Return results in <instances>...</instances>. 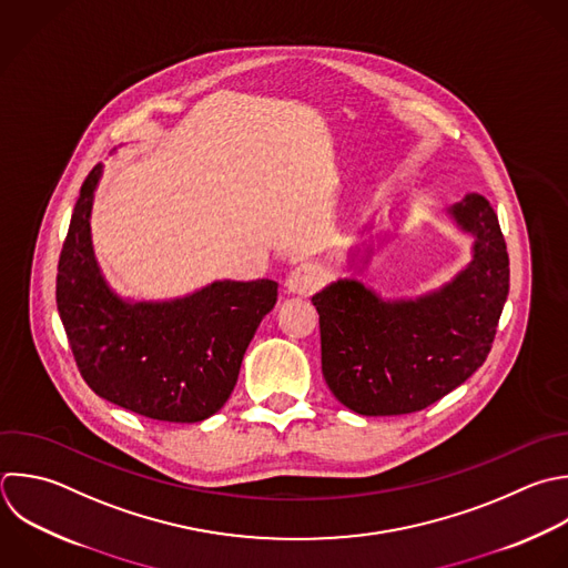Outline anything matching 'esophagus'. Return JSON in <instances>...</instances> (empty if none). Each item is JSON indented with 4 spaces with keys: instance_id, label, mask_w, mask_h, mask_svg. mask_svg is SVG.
<instances>
[{
    "instance_id": "esophagus-1",
    "label": "esophagus",
    "mask_w": 568,
    "mask_h": 568,
    "mask_svg": "<svg viewBox=\"0 0 568 568\" xmlns=\"http://www.w3.org/2000/svg\"><path fill=\"white\" fill-rule=\"evenodd\" d=\"M322 282V275L317 273V268L304 264V266H297L295 271H291V275L286 277V293L288 295H297V297H308L317 291Z\"/></svg>"
}]
</instances>
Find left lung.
Segmentation results:
<instances>
[{
  "instance_id": "obj_1",
  "label": "left lung",
  "mask_w": 568,
  "mask_h": 568,
  "mask_svg": "<svg viewBox=\"0 0 568 568\" xmlns=\"http://www.w3.org/2000/svg\"><path fill=\"white\" fill-rule=\"evenodd\" d=\"M473 237L470 262L417 297L384 300L355 277H337L313 304L320 313L322 373L331 393L359 415L415 413L464 384L486 359L508 295V253L486 197L468 193L446 206ZM402 220V213H399ZM373 222L348 251L364 268L388 242Z\"/></svg>"
}]
</instances>
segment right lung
I'll list each match as a JSON object with an SVG mask.
<instances>
[{"label": "right lung", "instance_id": "obj_1", "mask_svg": "<svg viewBox=\"0 0 568 568\" xmlns=\"http://www.w3.org/2000/svg\"><path fill=\"white\" fill-rule=\"evenodd\" d=\"M104 166L82 184L58 266V311L78 368L106 402L160 422H202L231 397L244 353L277 302L273 280L213 282L184 297L118 295L93 251Z\"/></svg>", "mask_w": 568, "mask_h": 568}]
</instances>
